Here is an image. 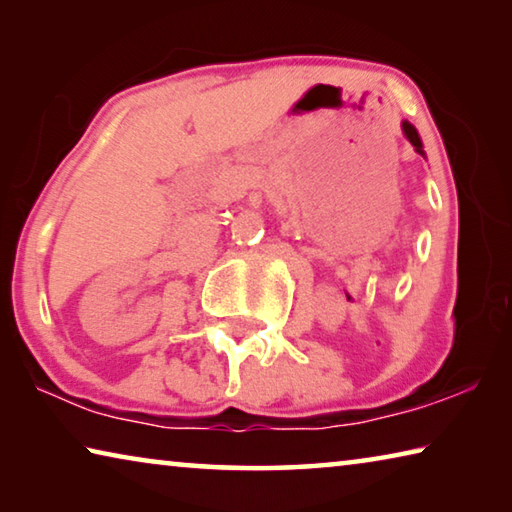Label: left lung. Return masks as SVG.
Returning <instances> with one entry per match:
<instances>
[{
  "instance_id": "8db88e82",
  "label": "left lung",
  "mask_w": 512,
  "mask_h": 512,
  "mask_svg": "<svg viewBox=\"0 0 512 512\" xmlns=\"http://www.w3.org/2000/svg\"><path fill=\"white\" fill-rule=\"evenodd\" d=\"M402 131H404V135H406V140H409V142L415 146V151H418L420 155H424V151H422V140H420L418 131H415V126L409 124V121H402Z\"/></svg>"
}]
</instances>
